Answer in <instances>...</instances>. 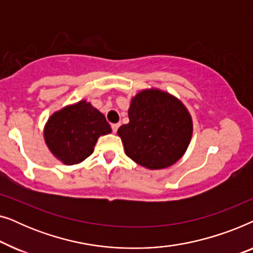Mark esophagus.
I'll use <instances>...</instances> for the list:
<instances>
[{
	"label": "esophagus",
	"instance_id": "esophagus-1",
	"mask_svg": "<svg viewBox=\"0 0 253 253\" xmlns=\"http://www.w3.org/2000/svg\"><path fill=\"white\" fill-rule=\"evenodd\" d=\"M120 127V124L119 123H116V124H112V130H113V132L114 133H116L117 132V129H119Z\"/></svg>",
	"mask_w": 253,
	"mask_h": 253
}]
</instances>
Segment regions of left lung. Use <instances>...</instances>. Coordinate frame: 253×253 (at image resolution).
<instances>
[{"label": "left lung", "mask_w": 253, "mask_h": 253, "mask_svg": "<svg viewBox=\"0 0 253 253\" xmlns=\"http://www.w3.org/2000/svg\"><path fill=\"white\" fill-rule=\"evenodd\" d=\"M129 123L117 130L131 160L151 170L168 168L188 150L193 123L181 100L159 88L141 89L130 102Z\"/></svg>", "instance_id": "left-lung-1"}]
</instances>
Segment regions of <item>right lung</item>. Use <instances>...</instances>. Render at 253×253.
Masks as SVG:
<instances>
[{"label":"right lung","mask_w":253,"mask_h":253,"mask_svg":"<svg viewBox=\"0 0 253 253\" xmlns=\"http://www.w3.org/2000/svg\"><path fill=\"white\" fill-rule=\"evenodd\" d=\"M110 132L105 115L84 99L51 114L44 124L43 138L58 161L72 166L88 158L98 138Z\"/></svg>","instance_id":"obj_1"}]
</instances>
